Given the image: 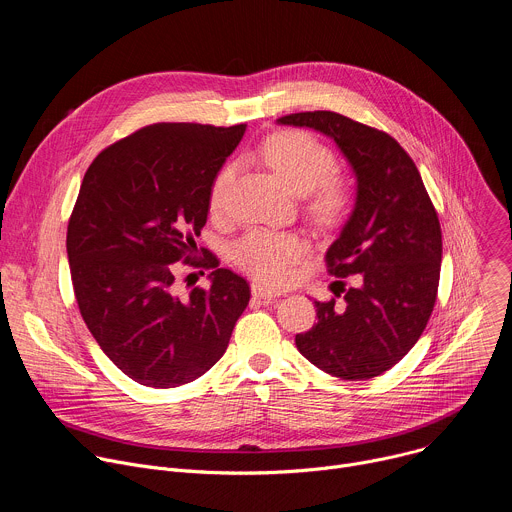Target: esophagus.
<instances>
[{
	"mask_svg": "<svg viewBox=\"0 0 512 512\" xmlns=\"http://www.w3.org/2000/svg\"><path fill=\"white\" fill-rule=\"evenodd\" d=\"M251 294H253L257 300H265V302H269V300H273V298H277V296H279V291H275V289H271V287H267V285H263V283L255 281V283L251 285Z\"/></svg>",
	"mask_w": 512,
	"mask_h": 512,
	"instance_id": "esophagus-1",
	"label": "esophagus"
}]
</instances>
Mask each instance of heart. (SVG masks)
<instances>
[{"label":"heart","mask_w":512,"mask_h":512,"mask_svg":"<svg viewBox=\"0 0 512 512\" xmlns=\"http://www.w3.org/2000/svg\"><path fill=\"white\" fill-rule=\"evenodd\" d=\"M259 156L263 162L298 194H310L308 208L322 225H332L346 212L350 190L338 178H328L336 166L332 152L306 131L287 129L267 137ZM235 178V164L218 172L210 188V208L221 210ZM308 253V241L291 231L251 229L231 249L233 261L265 283H283L291 267Z\"/></svg>","instance_id":"1"}]
</instances>
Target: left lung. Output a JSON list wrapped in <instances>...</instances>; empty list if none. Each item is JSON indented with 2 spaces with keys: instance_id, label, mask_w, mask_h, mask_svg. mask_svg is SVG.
I'll return each mask as SVG.
<instances>
[{
  "instance_id": "obj_1",
  "label": "left lung",
  "mask_w": 512,
  "mask_h": 512,
  "mask_svg": "<svg viewBox=\"0 0 512 512\" xmlns=\"http://www.w3.org/2000/svg\"><path fill=\"white\" fill-rule=\"evenodd\" d=\"M277 123L316 129L338 145L356 178L354 208L326 251L330 275H358L344 302H314L318 324L296 334L298 350L344 381L383 375L413 348L433 312L442 229L417 166L385 131L334 111ZM340 296V294H338Z\"/></svg>"
}]
</instances>
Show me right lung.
<instances>
[{
	"mask_svg": "<svg viewBox=\"0 0 512 512\" xmlns=\"http://www.w3.org/2000/svg\"><path fill=\"white\" fill-rule=\"evenodd\" d=\"M247 125L154 123L89 166L66 253L81 316L115 367L170 389L202 377L229 346L251 289L212 253L192 259L210 188ZM212 268L208 290L175 291L173 263Z\"/></svg>",
	"mask_w": 512,
	"mask_h": 512,
	"instance_id": "add662e5",
	"label": "right lung"
}]
</instances>
